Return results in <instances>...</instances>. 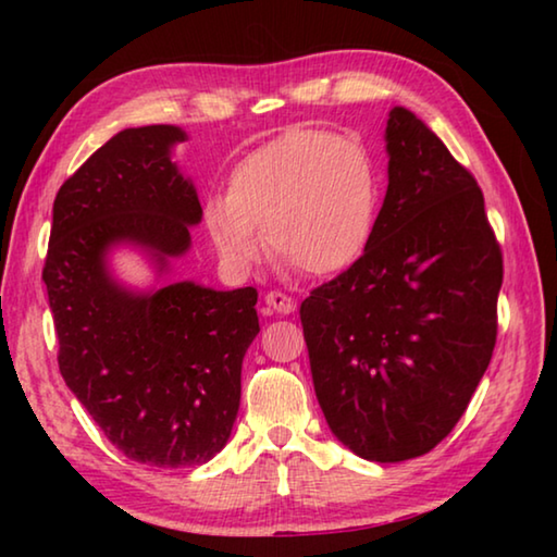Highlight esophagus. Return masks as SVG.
I'll return each mask as SVG.
<instances>
[{
	"instance_id": "34e87169",
	"label": "esophagus",
	"mask_w": 557,
	"mask_h": 557,
	"mask_svg": "<svg viewBox=\"0 0 557 557\" xmlns=\"http://www.w3.org/2000/svg\"><path fill=\"white\" fill-rule=\"evenodd\" d=\"M297 309V301L282 295V292H268L265 295V312L268 314H292Z\"/></svg>"
}]
</instances>
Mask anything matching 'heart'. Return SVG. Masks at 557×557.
<instances>
[{
	"label": "heart",
	"mask_w": 557,
	"mask_h": 557,
	"mask_svg": "<svg viewBox=\"0 0 557 557\" xmlns=\"http://www.w3.org/2000/svg\"><path fill=\"white\" fill-rule=\"evenodd\" d=\"M381 176L366 145L319 129H289L231 169L228 194L203 203L219 256L233 270L265 250L314 277L356 265L373 238ZM267 235H261V228Z\"/></svg>",
	"instance_id": "1"
}]
</instances>
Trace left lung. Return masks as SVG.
<instances>
[{
	"label": "left lung",
	"instance_id": "obj_1",
	"mask_svg": "<svg viewBox=\"0 0 557 557\" xmlns=\"http://www.w3.org/2000/svg\"><path fill=\"white\" fill-rule=\"evenodd\" d=\"M388 191L356 265L299 307L317 400L371 461L428 455L492 361L504 260L476 178L410 110L385 127Z\"/></svg>",
	"mask_w": 557,
	"mask_h": 557
}]
</instances>
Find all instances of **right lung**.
Wrapping results in <instances>:
<instances>
[{"label":"right lung","instance_id":"add662e5","mask_svg":"<svg viewBox=\"0 0 557 557\" xmlns=\"http://www.w3.org/2000/svg\"><path fill=\"white\" fill-rule=\"evenodd\" d=\"M184 139L174 125L108 139L55 194L44 265L65 385L122 455L164 469L206 465L225 447L260 332L256 287L137 292L108 268L115 245L143 248L157 272L191 248L188 225L203 211L172 162Z\"/></svg>","mask_w":557,"mask_h":557}]
</instances>
